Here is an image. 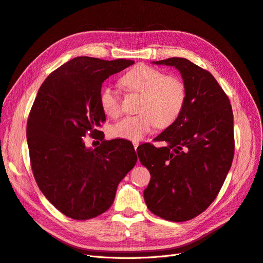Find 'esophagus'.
I'll list each match as a JSON object with an SVG mask.
<instances>
[{
    "mask_svg": "<svg viewBox=\"0 0 263 263\" xmlns=\"http://www.w3.org/2000/svg\"><path fill=\"white\" fill-rule=\"evenodd\" d=\"M133 145H134V148H135V150H137V148H138V145H139V142H138V141H133Z\"/></svg>",
    "mask_w": 263,
    "mask_h": 263,
    "instance_id": "obj_1",
    "label": "esophagus"
}]
</instances>
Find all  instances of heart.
<instances>
[{
	"label": "heart",
	"instance_id": "obj_1",
	"mask_svg": "<svg viewBox=\"0 0 263 263\" xmlns=\"http://www.w3.org/2000/svg\"><path fill=\"white\" fill-rule=\"evenodd\" d=\"M123 87L141 95L138 115L127 117L111 128L113 137L133 141L141 140L157 125L161 128L172 125L183 108L185 86L174 76H165L160 70L139 65L121 79ZM100 106L108 117L118 118L122 113L121 100L112 88L104 86L99 92Z\"/></svg>",
	"mask_w": 263,
	"mask_h": 263
}]
</instances>
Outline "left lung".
Masks as SVG:
<instances>
[{
    "mask_svg": "<svg viewBox=\"0 0 263 263\" xmlns=\"http://www.w3.org/2000/svg\"><path fill=\"white\" fill-rule=\"evenodd\" d=\"M152 64L179 71L186 95L179 117L155 138L167 144L138 146L139 161L151 174L143 197L154 215L182 222L203 213L226 180L234 155L233 112L212 73L190 60Z\"/></svg>",
    "mask_w": 263,
    "mask_h": 263,
    "instance_id": "obj_1",
    "label": "left lung"
}]
</instances>
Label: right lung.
<instances>
[{"instance_id": "add662e5", "label": "right lung", "mask_w": 263, "mask_h": 263, "mask_svg": "<svg viewBox=\"0 0 263 263\" xmlns=\"http://www.w3.org/2000/svg\"><path fill=\"white\" fill-rule=\"evenodd\" d=\"M135 64L134 60L77 57L46 78L27 123V142L41 192L69 218H95L112 205L119 183L136 165L133 144L104 140L106 121L99 101L102 83ZM90 132L102 143L87 148Z\"/></svg>"}]
</instances>
